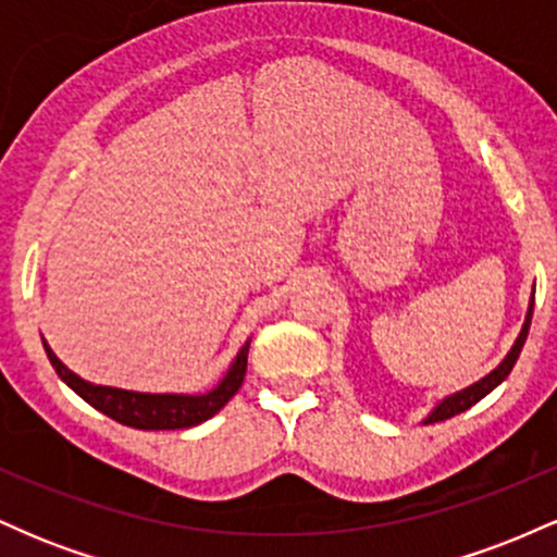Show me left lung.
<instances>
[{"mask_svg":"<svg viewBox=\"0 0 557 557\" xmlns=\"http://www.w3.org/2000/svg\"><path fill=\"white\" fill-rule=\"evenodd\" d=\"M532 314H534V293H532V300H529V311H527V319H523V327L519 332V337H516V343H513V348H510V354L500 361V367L492 369L487 376H482V380L474 382V385H471V387L461 389V393L447 395L443 403H437V406H434V411L424 419V424H434V421H445V419H450V417H458V413H463L466 408H471V406H474V403H479V400L484 398V395H490L492 389L500 385L505 376L510 374L513 363L519 361V354H521L523 343H527V335H529V324H532Z\"/></svg>","mask_w":557,"mask_h":557,"instance_id":"left-lung-1","label":"left lung"}]
</instances>
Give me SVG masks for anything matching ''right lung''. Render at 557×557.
<instances>
[{
	"label": "right lung",
	"mask_w": 557,
	"mask_h": 557,
	"mask_svg": "<svg viewBox=\"0 0 557 557\" xmlns=\"http://www.w3.org/2000/svg\"><path fill=\"white\" fill-rule=\"evenodd\" d=\"M49 361H52L54 372L65 382L70 389L81 395L88 406L96 411L107 413V417L120 421V424L133 426V430H188V426L201 424V421L212 419L225 403L238 393L246 376L248 363V343L243 345L240 354L235 356L233 367L214 389L203 395H181V393H136V389L110 387V385H94V382L83 380L62 363L52 354L47 341H44Z\"/></svg>",
	"instance_id": "obj_1"
}]
</instances>
